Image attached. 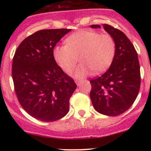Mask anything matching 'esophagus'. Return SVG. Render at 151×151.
<instances>
[{
	"label": "esophagus",
	"instance_id": "34e87169",
	"mask_svg": "<svg viewBox=\"0 0 151 151\" xmlns=\"http://www.w3.org/2000/svg\"><path fill=\"white\" fill-rule=\"evenodd\" d=\"M75 83H76V84H77V85H80V83H81V81H80V80H76Z\"/></svg>",
	"mask_w": 151,
	"mask_h": 151
}]
</instances>
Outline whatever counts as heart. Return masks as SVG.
<instances>
[{"label":"heart","mask_w":151,"mask_h":151,"mask_svg":"<svg viewBox=\"0 0 151 151\" xmlns=\"http://www.w3.org/2000/svg\"><path fill=\"white\" fill-rule=\"evenodd\" d=\"M115 54V40L108 33L81 30L66 39V45L53 49V57L64 72L70 73L78 62H82L74 72L77 78L86 77L93 71L101 73L112 63Z\"/></svg>","instance_id":"b5f03b06"}]
</instances>
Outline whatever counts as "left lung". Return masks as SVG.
Returning <instances> with one entry per match:
<instances>
[{"label":"left lung","instance_id":"obj_1","mask_svg":"<svg viewBox=\"0 0 151 151\" xmlns=\"http://www.w3.org/2000/svg\"><path fill=\"white\" fill-rule=\"evenodd\" d=\"M92 28H101L99 25ZM115 40V54L107 71L90 81L91 101L102 115L117 116L133 104L140 88V68L137 53L127 36L118 29L104 24Z\"/></svg>","mask_w":151,"mask_h":151}]
</instances>
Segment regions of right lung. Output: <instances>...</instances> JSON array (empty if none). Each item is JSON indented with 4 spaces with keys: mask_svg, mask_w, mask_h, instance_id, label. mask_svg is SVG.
I'll return each mask as SVG.
<instances>
[{
    "mask_svg": "<svg viewBox=\"0 0 151 151\" xmlns=\"http://www.w3.org/2000/svg\"><path fill=\"white\" fill-rule=\"evenodd\" d=\"M71 29L41 30L24 39L12 61V79L19 104L33 118L52 122L68 113L77 88L53 57L56 44Z\"/></svg>",
    "mask_w": 151,
    "mask_h": 151,
    "instance_id": "add662e5",
    "label": "right lung"
}]
</instances>
